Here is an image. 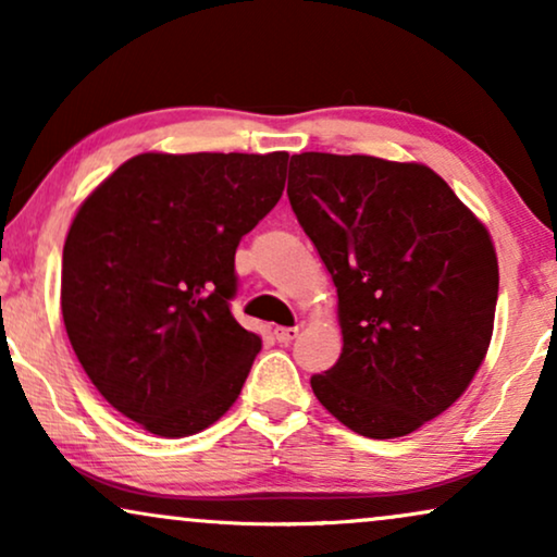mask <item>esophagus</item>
I'll return each mask as SVG.
<instances>
[{"label":"esophagus","mask_w":557,"mask_h":557,"mask_svg":"<svg viewBox=\"0 0 557 557\" xmlns=\"http://www.w3.org/2000/svg\"><path fill=\"white\" fill-rule=\"evenodd\" d=\"M273 334H276V339L281 342V345H288V342L296 339V334H299V326H276Z\"/></svg>","instance_id":"obj_1"}]
</instances>
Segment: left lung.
I'll list each match as a JSON object with an SVG mask.
<instances>
[{
  "label": "left lung",
  "mask_w": 557,
  "mask_h": 557,
  "mask_svg": "<svg viewBox=\"0 0 557 557\" xmlns=\"http://www.w3.org/2000/svg\"><path fill=\"white\" fill-rule=\"evenodd\" d=\"M286 193L339 296L345 347L311 391L360 436L413 433L461 398L490 347V233L423 164L304 151Z\"/></svg>",
  "instance_id": "8db88e82"
}]
</instances>
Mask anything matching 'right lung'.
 <instances>
[{"label": "right lung", "instance_id": "add662e5", "mask_svg": "<svg viewBox=\"0 0 557 557\" xmlns=\"http://www.w3.org/2000/svg\"><path fill=\"white\" fill-rule=\"evenodd\" d=\"M286 164V151H149L81 205L63 248L67 339L149 433L193 436L240 395L261 337L231 314L235 248L281 200Z\"/></svg>", "mask_w": 557, "mask_h": 557}]
</instances>
